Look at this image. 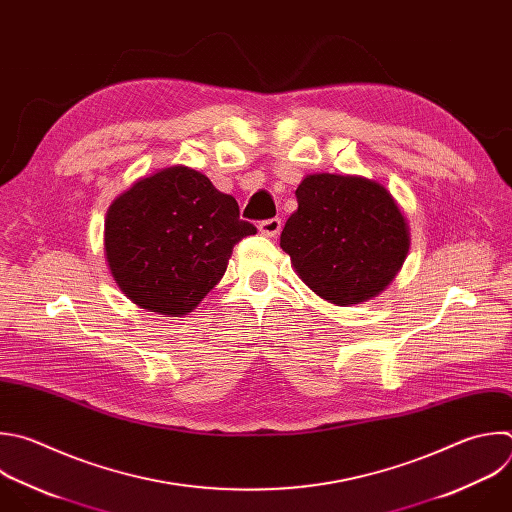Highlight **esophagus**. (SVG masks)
<instances>
[{"label":"esophagus","mask_w":512,"mask_h":512,"mask_svg":"<svg viewBox=\"0 0 512 512\" xmlns=\"http://www.w3.org/2000/svg\"><path fill=\"white\" fill-rule=\"evenodd\" d=\"M281 231V219H267L259 223V233L263 237H277Z\"/></svg>","instance_id":"esophagus-1"}]
</instances>
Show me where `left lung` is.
<instances>
[{
    "label": "left lung",
    "mask_w": 512,
    "mask_h": 512,
    "mask_svg": "<svg viewBox=\"0 0 512 512\" xmlns=\"http://www.w3.org/2000/svg\"><path fill=\"white\" fill-rule=\"evenodd\" d=\"M295 197L279 245L299 279L333 305L378 297L410 251V227L392 193L366 177L317 173Z\"/></svg>",
    "instance_id": "left-lung-1"
}]
</instances>
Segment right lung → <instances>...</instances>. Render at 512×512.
<instances>
[{
  "label": "right lung",
  "mask_w": 512,
  "mask_h": 512,
  "mask_svg": "<svg viewBox=\"0 0 512 512\" xmlns=\"http://www.w3.org/2000/svg\"><path fill=\"white\" fill-rule=\"evenodd\" d=\"M257 229L231 195L177 164L138 179L108 207L104 255L118 289L164 317L191 313L227 271L233 247Z\"/></svg>",
  "instance_id": "right-lung-1"
}]
</instances>
